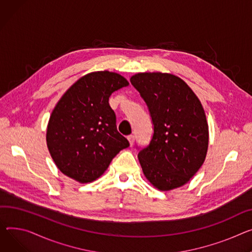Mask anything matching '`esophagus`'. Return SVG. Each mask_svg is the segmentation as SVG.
I'll list each match as a JSON object with an SVG mask.
<instances>
[{
	"label": "esophagus",
	"instance_id": "obj_1",
	"mask_svg": "<svg viewBox=\"0 0 252 252\" xmlns=\"http://www.w3.org/2000/svg\"><path fill=\"white\" fill-rule=\"evenodd\" d=\"M127 140H128V142H129V146H130V147L133 145V143H135V137H133V136H128V137H127Z\"/></svg>",
	"mask_w": 252,
	"mask_h": 252
}]
</instances>
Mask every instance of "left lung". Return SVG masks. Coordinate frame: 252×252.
Listing matches in <instances>:
<instances>
[{
    "label": "left lung",
    "instance_id": "left-lung-1",
    "mask_svg": "<svg viewBox=\"0 0 252 252\" xmlns=\"http://www.w3.org/2000/svg\"><path fill=\"white\" fill-rule=\"evenodd\" d=\"M131 85L149 108L154 133L138 158L154 188L168 191L187 184L205 162L209 126L204 107L188 84L161 72L138 73Z\"/></svg>",
    "mask_w": 252,
    "mask_h": 252
}]
</instances>
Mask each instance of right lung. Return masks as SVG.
I'll return each mask as SVG.
<instances>
[{
	"instance_id": "add662e5",
	"label": "right lung",
	"mask_w": 252,
	"mask_h": 252,
	"mask_svg": "<svg viewBox=\"0 0 252 252\" xmlns=\"http://www.w3.org/2000/svg\"><path fill=\"white\" fill-rule=\"evenodd\" d=\"M128 86L122 75L92 72L64 92L50 114L46 145L62 173L88 183L101 176L120 151L129 146L117 131L110 95Z\"/></svg>"
}]
</instances>
